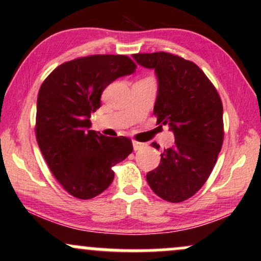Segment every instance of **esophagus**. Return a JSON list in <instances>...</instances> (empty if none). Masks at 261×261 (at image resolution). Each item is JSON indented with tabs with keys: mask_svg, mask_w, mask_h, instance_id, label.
<instances>
[{
	"mask_svg": "<svg viewBox=\"0 0 261 261\" xmlns=\"http://www.w3.org/2000/svg\"><path fill=\"white\" fill-rule=\"evenodd\" d=\"M144 145H145V144H144V143H139V141L133 140V149H134V151L141 149V147H143Z\"/></svg>",
	"mask_w": 261,
	"mask_h": 261,
	"instance_id": "obj_1",
	"label": "esophagus"
}]
</instances>
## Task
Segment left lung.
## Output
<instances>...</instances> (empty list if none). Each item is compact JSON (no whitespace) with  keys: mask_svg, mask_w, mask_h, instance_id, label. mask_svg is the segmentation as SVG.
Here are the masks:
<instances>
[{"mask_svg":"<svg viewBox=\"0 0 261 261\" xmlns=\"http://www.w3.org/2000/svg\"><path fill=\"white\" fill-rule=\"evenodd\" d=\"M132 57L139 65L155 69L159 94L153 115L161 127L169 125L175 138L146 180L159 197L179 203L204 185L217 163L224 141L223 102L195 63L166 52ZM152 146L160 149L156 143Z\"/></svg>","mask_w":261,"mask_h":261,"instance_id":"1","label":"left lung"}]
</instances>
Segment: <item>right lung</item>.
<instances>
[{
    "instance_id": "add662e5",
    "label": "right lung",
    "mask_w": 261,
    "mask_h": 261,
    "mask_svg": "<svg viewBox=\"0 0 261 261\" xmlns=\"http://www.w3.org/2000/svg\"><path fill=\"white\" fill-rule=\"evenodd\" d=\"M129 57L94 54L54 69L37 96V144L50 172L73 197L91 199L110 186L116 163L133 151L125 137H104L91 127L92 112L112 81L136 71Z\"/></svg>"
}]
</instances>
